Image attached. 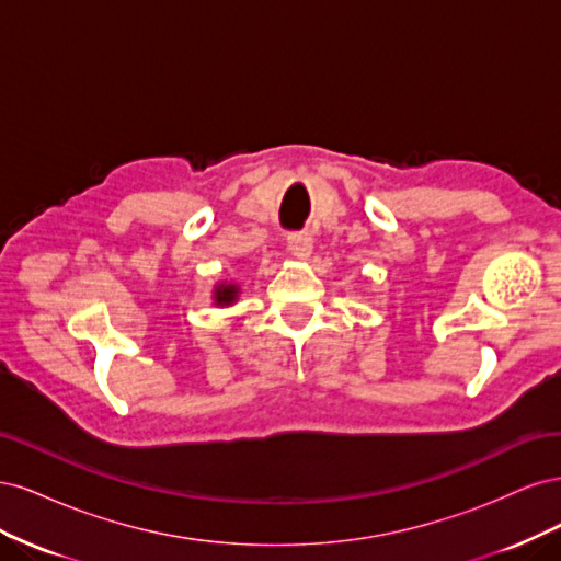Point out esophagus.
I'll use <instances>...</instances> for the list:
<instances>
[{
	"mask_svg": "<svg viewBox=\"0 0 561 561\" xmlns=\"http://www.w3.org/2000/svg\"><path fill=\"white\" fill-rule=\"evenodd\" d=\"M287 250L293 252V257L307 260L309 254L313 252V239H311L309 233H304V231L290 233V236H287Z\"/></svg>",
	"mask_w": 561,
	"mask_h": 561,
	"instance_id": "34e87169",
	"label": "esophagus"
}]
</instances>
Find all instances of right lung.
Masks as SVG:
<instances>
[{
    "label": "right lung",
    "instance_id": "add662e5",
    "mask_svg": "<svg viewBox=\"0 0 561 561\" xmlns=\"http://www.w3.org/2000/svg\"><path fill=\"white\" fill-rule=\"evenodd\" d=\"M236 297H239V285L222 283L215 287V304H219V307H229V304L236 301Z\"/></svg>",
    "mask_w": 561,
    "mask_h": 561
}]
</instances>
